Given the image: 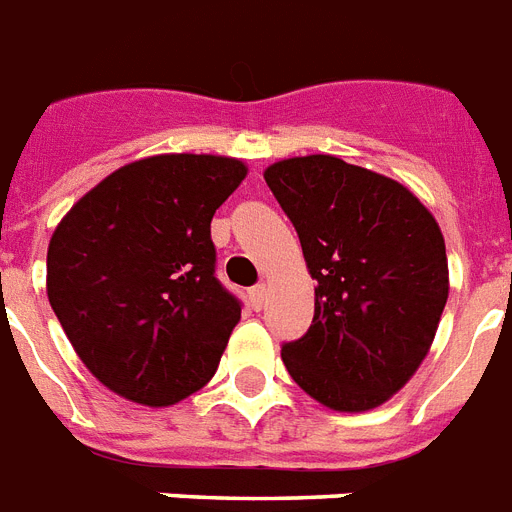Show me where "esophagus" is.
<instances>
[{"instance_id": "obj_1", "label": "esophagus", "mask_w": 512, "mask_h": 512, "mask_svg": "<svg viewBox=\"0 0 512 512\" xmlns=\"http://www.w3.org/2000/svg\"><path fill=\"white\" fill-rule=\"evenodd\" d=\"M249 305H252V310H263L265 305V286L257 284L249 289Z\"/></svg>"}]
</instances>
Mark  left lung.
Returning a JSON list of instances; mask_svg holds the SVG:
<instances>
[{"instance_id":"obj_1","label":"left lung","mask_w":512,"mask_h":512,"mask_svg":"<svg viewBox=\"0 0 512 512\" xmlns=\"http://www.w3.org/2000/svg\"><path fill=\"white\" fill-rule=\"evenodd\" d=\"M265 184L318 284L310 328L281 344L286 371L326 407L371 410L434 342L450 294L442 231L405 186L339 157L281 160Z\"/></svg>"}]
</instances>
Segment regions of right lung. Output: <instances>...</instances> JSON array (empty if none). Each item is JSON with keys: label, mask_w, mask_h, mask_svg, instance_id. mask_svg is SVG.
<instances>
[{"label": "right lung", "mask_w": 512, "mask_h": 512, "mask_svg": "<svg viewBox=\"0 0 512 512\" xmlns=\"http://www.w3.org/2000/svg\"><path fill=\"white\" fill-rule=\"evenodd\" d=\"M244 176L231 157H147L94 186L54 231L49 305L120 397L173 405L218 371L242 299L215 276L210 220Z\"/></svg>", "instance_id": "add662e5"}]
</instances>
